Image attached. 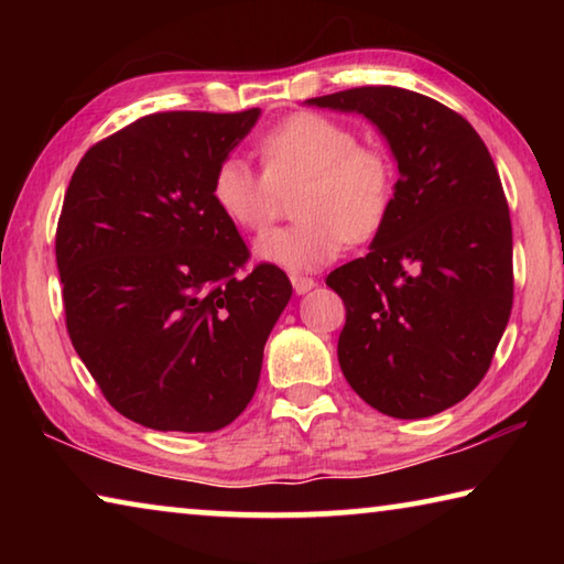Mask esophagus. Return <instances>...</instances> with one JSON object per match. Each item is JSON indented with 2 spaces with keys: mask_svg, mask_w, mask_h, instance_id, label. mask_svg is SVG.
<instances>
[{
  "mask_svg": "<svg viewBox=\"0 0 564 564\" xmlns=\"http://www.w3.org/2000/svg\"><path fill=\"white\" fill-rule=\"evenodd\" d=\"M291 283H293V291L299 293V295L308 293V291L313 289V285H316V281L308 279V275H299V273H293V275H291Z\"/></svg>",
  "mask_w": 564,
  "mask_h": 564,
  "instance_id": "obj_1",
  "label": "esophagus"
}]
</instances>
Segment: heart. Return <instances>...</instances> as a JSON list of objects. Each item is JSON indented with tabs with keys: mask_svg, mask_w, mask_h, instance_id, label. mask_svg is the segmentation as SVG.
I'll list each match as a JSON object with an SVG mask.
<instances>
[{
	"mask_svg": "<svg viewBox=\"0 0 564 564\" xmlns=\"http://www.w3.org/2000/svg\"><path fill=\"white\" fill-rule=\"evenodd\" d=\"M261 171L238 156L218 161L212 198L238 231L261 236L295 194L299 224L256 246L263 261L313 271L338 259L348 241L376 238L395 204V164L380 144L358 141L350 123L326 113H293L259 141Z\"/></svg>",
	"mask_w": 564,
	"mask_h": 564,
	"instance_id": "1",
	"label": "heart"
}]
</instances>
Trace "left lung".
I'll use <instances>...</instances> for the list:
<instances>
[{"label": "left lung", "instance_id": "left-lung-1", "mask_svg": "<svg viewBox=\"0 0 564 564\" xmlns=\"http://www.w3.org/2000/svg\"><path fill=\"white\" fill-rule=\"evenodd\" d=\"M308 104L368 117L398 161L395 204L370 253L330 271L346 305L338 362L380 413L415 420L470 395L512 311V224L485 141L445 104L356 87Z\"/></svg>", "mask_w": 564, "mask_h": 564}]
</instances>
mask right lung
<instances>
[{
    "instance_id": "right-lung-1",
    "label": "right lung",
    "mask_w": 564,
    "mask_h": 564,
    "mask_svg": "<svg viewBox=\"0 0 564 564\" xmlns=\"http://www.w3.org/2000/svg\"><path fill=\"white\" fill-rule=\"evenodd\" d=\"M159 111L94 144L56 224L66 330L109 405L154 431L214 433L243 413L291 299L279 265L218 212L212 176L259 119Z\"/></svg>"
}]
</instances>
